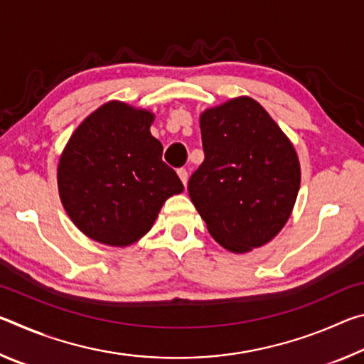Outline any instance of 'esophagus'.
Listing matches in <instances>:
<instances>
[{
	"mask_svg": "<svg viewBox=\"0 0 364 364\" xmlns=\"http://www.w3.org/2000/svg\"><path fill=\"white\" fill-rule=\"evenodd\" d=\"M178 176H180V180L183 181L184 186H186V184H188V178H189L188 170H186V168H180V170H178Z\"/></svg>",
	"mask_w": 364,
	"mask_h": 364,
	"instance_id": "34e87169",
	"label": "esophagus"
}]
</instances>
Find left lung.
I'll return each mask as SVG.
<instances>
[{
    "mask_svg": "<svg viewBox=\"0 0 364 364\" xmlns=\"http://www.w3.org/2000/svg\"><path fill=\"white\" fill-rule=\"evenodd\" d=\"M205 159L188 193L221 247L245 254L287 223L300 188L297 152L269 114L239 96L200 114Z\"/></svg>",
    "mask_w": 364,
    "mask_h": 364,
    "instance_id": "8db88e82",
    "label": "left lung"
}]
</instances>
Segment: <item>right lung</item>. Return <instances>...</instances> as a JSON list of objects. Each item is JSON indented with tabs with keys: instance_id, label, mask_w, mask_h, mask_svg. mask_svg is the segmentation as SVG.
Instances as JSON below:
<instances>
[{
	"instance_id": "add662e5",
	"label": "right lung",
	"mask_w": 364,
	"mask_h": 364,
	"mask_svg": "<svg viewBox=\"0 0 364 364\" xmlns=\"http://www.w3.org/2000/svg\"><path fill=\"white\" fill-rule=\"evenodd\" d=\"M154 114L106 102L80 123L60 154L58 188L67 215L101 244L125 247L151 230L183 183L151 134Z\"/></svg>"
}]
</instances>
